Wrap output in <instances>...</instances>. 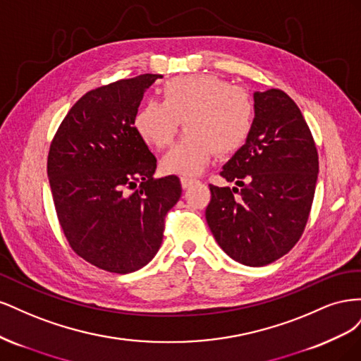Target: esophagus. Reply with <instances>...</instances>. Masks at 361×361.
Here are the masks:
<instances>
[{
  "label": "esophagus",
  "instance_id": "34e87169",
  "mask_svg": "<svg viewBox=\"0 0 361 361\" xmlns=\"http://www.w3.org/2000/svg\"><path fill=\"white\" fill-rule=\"evenodd\" d=\"M197 182V179H194V178H188V176H180V183H182V188H188V187H191L192 183H195Z\"/></svg>",
  "mask_w": 361,
  "mask_h": 361
}]
</instances>
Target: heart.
<instances>
[{
    "mask_svg": "<svg viewBox=\"0 0 361 361\" xmlns=\"http://www.w3.org/2000/svg\"><path fill=\"white\" fill-rule=\"evenodd\" d=\"M187 133L164 157L166 173H199L212 154L231 155L247 141L255 123V104L243 87L215 75L179 76L166 82L162 101H149L134 118L137 134L164 149L182 126Z\"/></svg>",
    "mask_w": 361,
    "mask_h": 361,
    "instance_id": "b5f03b06",
    "label": "heart"
}]
</instances>
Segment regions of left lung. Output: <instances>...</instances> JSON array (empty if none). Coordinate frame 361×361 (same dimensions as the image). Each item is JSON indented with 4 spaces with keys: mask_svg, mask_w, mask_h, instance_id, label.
<instances>
[{
    "mask_svg": "<svg viewBox=\"0 0 361 361\" xmlns=\"http://www.w3.org/2000/svg\"><path fill=\"white\" fill-rule=\"evenodd\" d=\"M319 162L310 129L279 89L255 93V123L221 176L209 185L206 221L224 253L247 267L271 264L298 243L309 220Z\"/></svg>",
    "mask_w": 361,
    "mask_h": 361,
    "instance_id": "8db88e82",
    "label": "left lung"
}]
</instances>
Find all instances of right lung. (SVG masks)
<instances>
[{
	"mask_svg": "<svg viewBox=\"0 0 361 361\" xmlns=\"http://www.w3.org/2000/svg\"><path fill=\"white\" fill-rule=\"evenodd\" d=\"M158 78L145 73L87 92L49 147V187L64 236L80 257L117 274L154 259L166 215L182 194L178 176L154 178L157 158L134 126Z\"/></svg>",
	"mask_w": 361,
	"mask_h": 361,
	"instance_id": "1",
	"label": "right lung"
}]
</instances>
